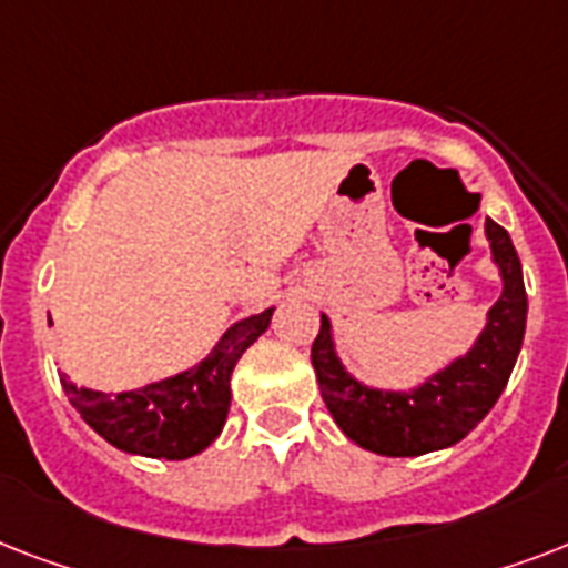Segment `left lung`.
Wrapping results in <instances>:
<instances>
[{"label":"left lung","mask_w":568,"mask_h":568,"mask_svg":"<svg viewBox=\"0 0 568 568\" xmlns=\"http://www.w3.org/2000/svg\"><path fill=\"white\" fill-rule=\"evenodd\" d=\"M486 235L493 258L501 267V297L489 310L477 345L415 392H377L356 383L333 354L329 321L321 315L318 338L312 342L321 397L347 439L359 448L383 457H418L448 448L475 430L501 397L525 338L528 294L519 253L507 230L486 217Z\"/></svg>","instance_id":"1"}]
</instances>
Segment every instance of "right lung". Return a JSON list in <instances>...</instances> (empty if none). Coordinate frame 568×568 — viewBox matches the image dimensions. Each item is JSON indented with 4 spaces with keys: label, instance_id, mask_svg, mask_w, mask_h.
<instances>
[{
    "label": "right lung",
    "instance_id": "obj_1",
    "mask_svg": "<svg viewBox=\"0 0 568 568\" xmlns=\"http://www.w3.org/2000/svg\"><path fill=\"white\" fill-rule=\"evenodd\" d=\"M271 312L239 321L196 368L162 383L120 395L79 388L67 377L61 386L84 422L114 448L155 459L194 457L217 439L230 413L232 368L265 333Z\"/></svg>",
    "mask_w": 568,
    "mask_h": 568
}]
</instances>
